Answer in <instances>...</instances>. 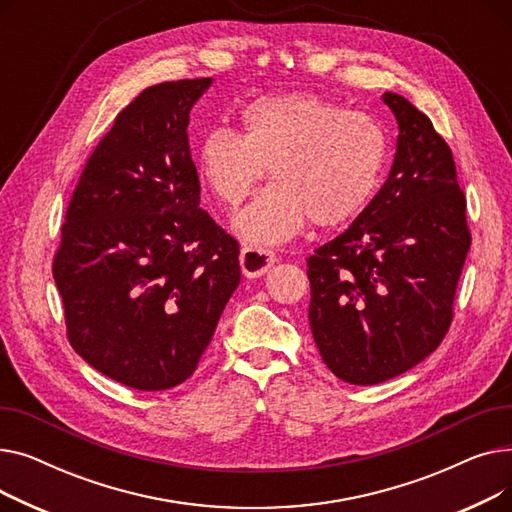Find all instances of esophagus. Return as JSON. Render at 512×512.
Listing matches in <instances>:
<instances>
[{
  "label": "esophagus",
  "instance_id": "34e87169",
  "mask_svg": "<svg viewBox=\"0 0 512 512\" xmlns=\"http://www.w3.org/2000/svg\"><path fill=\"white\" fill-rule=\"evenodd\" d=\"M278 261L274 251L255 249V247H242L240 251V267L242 274L247 278H259L270 272V267Z\"/></svg>",
  "mask_w": 512,
  "mask_h": 512
}]
</instances>
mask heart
<instances>
[{
	"label": "heart",
	"instance_id": "obj_1",
	"mask_svg": "<svg viewBox=\"0 0 512 512\" xmlns=\"http://www.w3.org/2000/svg\"><path fill=\"white\" fill-rule=\"evenodd\" d=\"M242 130L211 128L199 145V172L228 207L245 201L265 168L276 180L232 226L253 245H280L311 220L340 226L367 205L380 184L388 143L363 112L315 93L270 95L240 112Z\"/></svg>",
	"mask_w": 512,
	"mask_h": 512
}]
</instances>
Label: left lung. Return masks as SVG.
Returning <instances> with one entry per match:
<instances>
[{
	"label": "left lung",
	"mask_w": 512,
	"mask_h": 512,
	"mask_svg": "<svg viewBox=\"0 0 512 512\" xmlns=\"http://www.w3.org/2000/svg\"><path fill=\"white\" fill-rule=\"evenodd\" d=\"M382 99L398 124L390 176L307 259L313 340L336 378L355 386L392 380L436 351L471 247L450 147L411 101Z\"/></svg>",
	"instance_id": "8db88e82"
}]
</instances>
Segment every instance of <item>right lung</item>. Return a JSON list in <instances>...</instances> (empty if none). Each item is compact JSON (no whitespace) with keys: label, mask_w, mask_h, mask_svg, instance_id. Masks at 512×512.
<instances>
[{"label":"right lung","mask_w":512,"mask_h":512,"mask_svg":"<svg viewBox=\"0 0 512 512\" xmlns=\"http://www.w3.org/2000/svg\"><path fill=\"white\" fill-rule=\"evenodd\" d=\"M211 83L153 85L124 107L80 174L53 259L72 348L134 390L191 378L240 282L238 242L199 207L186 134Z\"/></svg>","instance_id":"1"}]
</instances>
